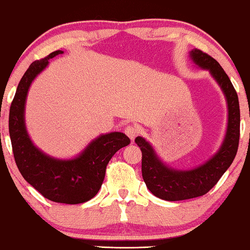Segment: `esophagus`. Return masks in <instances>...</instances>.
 I'll return each mask as SVG.
<instances>
[{"instance_id":"obj_1","label":"esophagus","mask_w":250,"mask_h":250,"mask_svg":"<svg viewBox=\"0 0 250 250\" xmlns=\"http://www.w3.org/2000/svg\"><path fill=\"white\" fill-rule=\"evenodd\" d=\"M138 133H139V129L136 128V126H134V125H128L125 127V134L127 135L128 138L132 140V141L136 138Z\"/></svg>"}]
</instances>
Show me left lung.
<instances>
[{
  "label": "left lung",
  "mask_w": 250,
  "mask_h": 250,
  "mask_svg": "<svg viewBox=\"0 0 250 250\" xmlns=\"http://www.w3.org/2000/svg\"><path fill=\"white\" fill-rule=\"evenodd\" d=\"M190 56L198 66L210 71L223 90L229 109L228 131L220 151L203 166L191 170L168 168L160 162L145 139L140 136L135 139L142 152V176L146 188L156 197L168 201L186 200L206 194L233 162L240 138V108L237 91L230 78L209 54L193 49Z\"/></svg>",
  "instance_id": "8db88e82"
}]
</instances>
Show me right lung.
Instances as JSON below:
<instances>
[{
  "instance_id": "1",
  "label": "right lung",
  "mask_w": 250,
  "mask_h": 250,
  "mask_svg": "<svg viewBox=\"0 0 250 250\" xmlns=\"http://www.w3.org/2000/svg\"><path fill=\"white\" fill-rule=\"evenodd\" d=\"M61 50L30 64L20 80L9 114V133L13 157L23 179L44 198L54 203L76 205L92 199L100 190L105 168L112 156L131 143L124 133L99 136L77 158L59 160L40 151L26 132L23 110L26 95L34 78Z\"/></svg>"
}]
</instances>
